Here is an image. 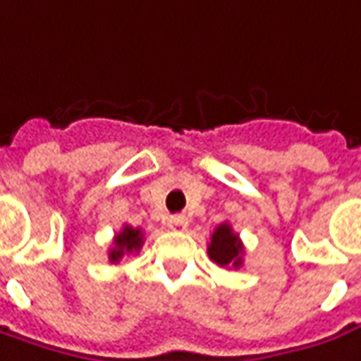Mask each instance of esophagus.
Here are the masks:
<instances>
[{"label": "esophagus", "instance_id": "1", "mask_svg": "<svg viewBox=\"0 0 361 361\" xmlns=\"http://www.w3.org/2000/svg\"><path fill=\"white\" fill-rule=\"evenodd\" d=\"M168 227L173 231H185L188 229V219L183 215H173L168 219Z\"/></svg>", "mask_w": 361, "mask_h": 361}]
</instances>
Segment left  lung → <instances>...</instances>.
<instances>
[{"mask_svg":"<svg viewBox=\"0 0 361 361\" xmlns=\"http://www.w3.org/2000/svg\"><path fill=\"white\" fill-rule=\"evenodd\" d=\"M209 259L219 267L239 269L243 264V243L239 235L233 231L229 223H221L212 235V243L207 247Z\"/></svg>","mask_w":361,"mask_h":361,"instance_id":"left-lung-1","label":"left lung"}]
</instances>
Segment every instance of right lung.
<instances>
[{
    "mask_svg": "<svg viewBox=\"0 0 361 361\" xmlns=\"http://www.w3.org/2000/svg\"><path fill=\"white\" fill-rule=\"evenodd\" d=\"M142 243H144L142 229H134L130 225H124L122 231L116 233V237H114V245L109 251V261L110 263H120L124 255L138 252L142 249Z\"/></svg>",
    "mask_w": 361,
    "mask_h": 361,
    "instance_id": "1",
    "label": "right lung"
}]
</instances>
